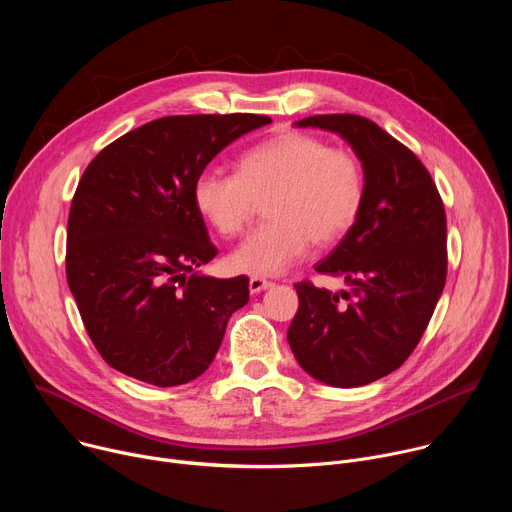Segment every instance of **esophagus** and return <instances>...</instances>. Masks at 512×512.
<instances>
[{"instance_id":"34e87169","label":"esophagus","mask_w":512,"mask_h":512,"mask_svg":"<svg viewBox=\"0 0 512 512\" xmlns=\"http://www.w3.org/2000/svg\"><path fill=\"white\" fill-rule=\"evenodd\" d=\"M271 285H273V281H269V279H265V277H259V275H255V277L249 279L251 294H259V291H263V289H267V287H271Z\"/></svg>"}]
</instances>
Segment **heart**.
Listing matches in <instances>:
<instances>
[{"label":"heart","instance_id":"1","mask_svg":"<svg viewBox=\"0 0 512 512\" xmlns=\"http://www.w3.org/2000/svg\"><path fill=\"white\" fill-rule=\"evenodd\" d=\"M367 172L348 148L312 133L285 131L239 158L237 172L208 168L194 182V204L221 237L249 227L265 200V221L233 253L235 269L277 275L304 257L310 243L340 241L358 221Z\"/></svg>","mask_w":512,"mask_h":512}]
</instances>
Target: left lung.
Returning a JSON list of instances; mask_svg holds the SVG:
<instances>
[{
  "mask_svg": "<svg viewBox=\"0 0 512 512\" xmlns=\"http://www.w3.org/2000/svg\"><path fill=\"white\" fill-rule=\"evenodd\" d=\"M298 127L340 133L367 172L356 225L316 271L344 277L332 294L296 283L298 314L287 342L300 367L332 387L369 385L409 358L440 300L448 275L444 200L421 160L375 121L312 115Z\"/></svg>",
  "mask_w": 512,
  "mask_h": 512,
  "instance_id": "1",
  "label": "left lung"
}]
</instances>
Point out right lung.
<instances>
[{
	"instance_id": "obj_1",
	"label": "right lung",
	"mask_w": 512,
	"mask_h": 512,
	"mask_svg": "<svg viewBox=\"0 0 512 512\" xmlns=\"http://www.w3.org/2000/svg\"><path fill=\"white\" fill-rule=\"evenodd\" d=\"M267 115H170L103 148L72 196L66 281L97 352L156 387L200 377L249 277L194 273L218 253L194 204L208 162Z\"/></svg>"
}]
</instances>
